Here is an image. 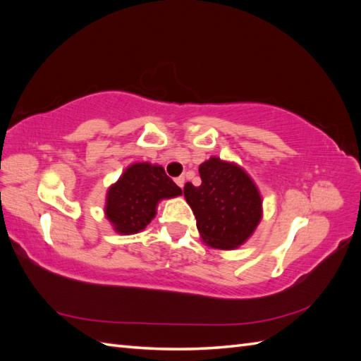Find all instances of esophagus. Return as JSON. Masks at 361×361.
Masks as SVG:
<instances>
[{"label": "esophagus", "mask_w": 361, "mask_h": 361, "mask_svg": "<svg viewBox=\"0 0 361 361\" xmlns=\"http://www.w3.org/2000/svg\"><path fill=\"white\" fill-rule=\"evenodd\" d=\"M178 183V187L179 188H183V185H185V178L183 176H180V178H176V180H174Z\"/></svg>", "instance_id": "obj_1"}]
</instances>
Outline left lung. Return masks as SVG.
I'll use <instances>...</instances> for the list:
<instances>
[{"label":"left lung","mask_w":361,"mask_h":361,"mask_svg":"<svg viewBox=\"0 0 361 361\" xmlns=\"http://www.w3.org/2000/svg\"><path fill=\"white\" fill-rule=\"evenodd\" d=\"M202 183H185L183 195L197 220L203 241L233 250L253 235L262 220V195L248 174L233 162L212 157L199 167Z\"/></svg>","instance_id":"1"}]
</instances>
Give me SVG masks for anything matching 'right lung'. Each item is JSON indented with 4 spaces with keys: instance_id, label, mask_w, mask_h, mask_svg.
<instances>
[{
    "instance_id": "1",
    "label": "right lung",
    "mask_w": 361,
    "mask_h": 361,
    "mask_svg": "<svg viewBox=\"0 0 361 361\" xmlns=\"http://www.w3.org/2000/svg\"><path fill=\"white\" fill-rule=\"evenodd\" d=\"M180 194L182 190L161 166L135 162L108 188L105 216L117 233H138L154 220L157 204L162 199L178 197Z\"/></svg>"
}]
</instances>
